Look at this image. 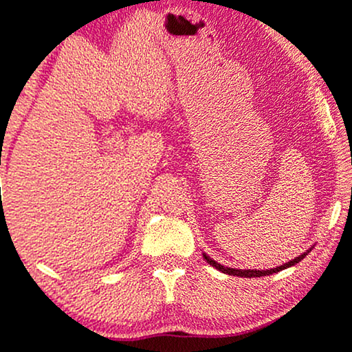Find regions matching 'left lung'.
Returning <instances> with one entry per match:
<instances>
[{"instance_id": "1", "label": "left lung", "mask_w": 352, "mask_h": 352, "mask_svg": "<svg viewBox=\"0 0 352 352\" xmlns=\"http://www.w3.org/2000/svg\"><path fill=\"white\" fill-rule=\"evenodd\" d=\"M309 252V250H307ZM307 252H304L302 256H299V257H296V258H292V261H289V262H285L284 265H279V267H274V269H267V270H254V269H232V267H223L222 264H219V262H215V261H212L210 257L207 256V254H204V258H206V261L208 262V264L212 265V267H215V269H219L220 272H223V274H229V276H237V277H264V276H270V274H276V272H279V270H284V269H287V267H292V265H296L297 262H300L302 261L304 257L307 256Z\"/></svg>"}]
</instances>
